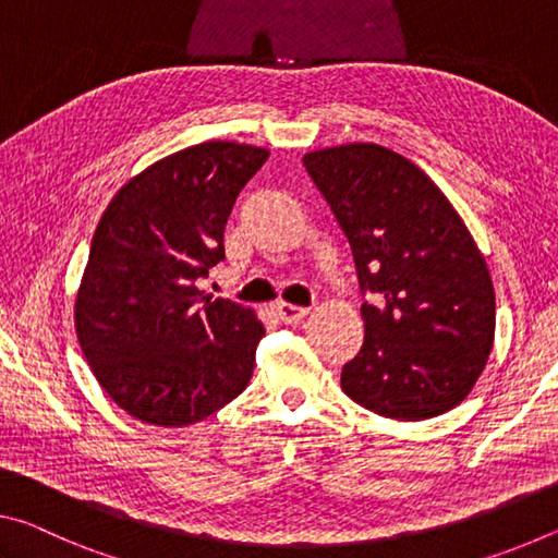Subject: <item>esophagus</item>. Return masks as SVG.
Here are the masks:
<instances>
[{
    "instance_id": "esophagus-1",
    "label": "esophagus",
    "mask_w": 558,
    "mask_h": 558,
    "mask_svg": "<svg viewBox=\"0 0 558 558\" xmlns=\"http://www.w3.org/2000/svg\"><path fill=\"white\" fill-rule=\"evenodd\" d=\"M277 314H279L281 322L296 324V322H301V318H304V316L308 314V308H306V306L287 304V301H277Z\"/></svg>"
}]
</instances>
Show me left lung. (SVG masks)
<instances>
[{
  "instance_id": "1",
  "label": "left lung",
  "mask_w": 558,
  "mask_h": 558,
  "mask_svg": "<svg viewBox=\"0 0 558 558\" xmlns=\"http://www.w3.org/2000/svg\"><path fill=\"white\" fill-rule=\"evenodd\" d=\"M349 236L365 339L341 388L371 413L425 420L462 403L495 341L485 257L440 187L403 155L351 143L304 155Z\"/></svg>"
}]
</instances>
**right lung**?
<instances>
[{
	"label": "right lung",
	"mask_w": 558,
	"mask_h": 558,
	"mask_svg": "<svg viewBox=\"0 0 558 558\" xmlns=\"http://www.w3.org/2000/svg\"><path fill=\"white\" fill-rule=\"evenodd\" d=\"M269 150L209 141L168 155L118 190L90 242L76 331L128 415L193 425L246 388L264 326L197 281L225 259L236 195Z\"/></svg>",
	"instance_id": "add662e5"
}]
</instances>
